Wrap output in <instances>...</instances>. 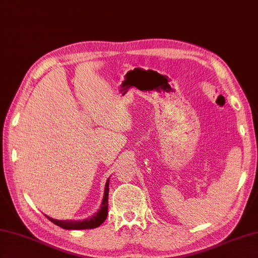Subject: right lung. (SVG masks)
I'll list each match as a JSON object with an SVG mask.
<instances>
[{"label":"right lung","instance_id":"add662e5","mask_svg":"<svg viewBox=\"0 0 258 258\" xmlns=\"http://www.w3.org/2000/svg\"><path fill=\"white\" fill-rule=\"evenodd\" d=\"M108 184L109 178H107L105 183V188H104V195L101 203V207L94 215L85 218L83 221H72V220H65V221H58L54 220L52 217L46 216L48 220L55 225L62 227L64 229H89V228H96L101 225V224L106 220L107 217V210H108Z\"/></svg>","mask_w":258,"mask_h":258}]
</instances>
